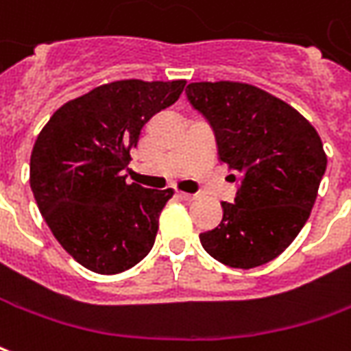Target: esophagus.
<instances>
[{
	"label": "esophagus",
	"mask_w": 351,
	"mask_h": 351,
	"mask_svg": "<svg viewBox=\"0 0 351 351\" xmlns=\"http://www.w3.org/2000/svg\"><path fill=\"white\" fill-rule=\"evenodd\" d=\"M178 195H180L184 201H193L195 197H197L195 193H186V192H178Z\"/></svg>",
	"instance_id": "34e87169"
}]
</instances>
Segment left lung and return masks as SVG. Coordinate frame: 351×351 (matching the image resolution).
<instances>
[{"instance_id": "8db88e82", "label": "left lung", "mask_w": 351, "mask_h": 351, "mask_svg": "<svg viewBox=\"0 0 351 351\" xmlns=\"http://www.w3.org/2000/svg\"><path fill=\"white\" fill-rule=\"evenodd\" d=\"M186 97L210 125L218 159L239 173L234 203H220L222 222L199 234L203 249L230 268L274 261L312 213L327 169L319 134L295 108L249 83H190Z\"/></svg>"}]
</instances>
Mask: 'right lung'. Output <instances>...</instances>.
Returning a JSON list of instances; mask_svg holds the SVG:
<instances>
[{
  "instance_id": "1",
  "label": "right lung",
  "mask_w": 351,
  "mask_h": 351,
  "mask_svg": "<svg viewBox=\"0 0 351 351\" xmlns=\"http://www.w3.org/2000/svg\"><path fill=\"white\" fill-rule=\"evenodd\" d=\"M186 82L123 80L56 110L30 158V188L47 226L82 266L114 276L152 251L173 190L127 184L144 125L175 104Z\"/></svg>"
}]
</instances>
